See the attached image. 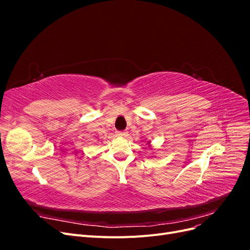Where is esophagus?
I'll return each instance as SVG.
<instances>
[{
  "label": "esophagus",
  "mask_w": 250,
  "mask_h": 250,
  "mask_svg": "<svg viewBox=\"0 0 250 250\" xmlns=\"http://www.w3.org/2000/svg\"><path fill=\"white\" fill-rule=\"evenodd\" d=\"M116 134L118 135V137H121V138H125L128 135V132L127 131H117Z\"/></svg>",
  "instance_id": "esophagus-1"
}]
</instances>
